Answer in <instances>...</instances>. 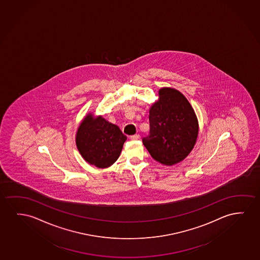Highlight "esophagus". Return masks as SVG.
Segmentation results:
<instances>
[{
    "mask_svg": "<svg viewBox=\"0 0 260 260\" xmlns=\"http://www.w3.org/2000/svg\"><path fill=\"white\" fill-rule=\"evenodd\" d=\"M130 139L131 140H139V135H135V136H130Z\"/></svg>",
    "mask_w": 260,
    "mask_h": 260,
    "instance_id": "obj_1",
    "label": "esophagus"
}]
</instances>
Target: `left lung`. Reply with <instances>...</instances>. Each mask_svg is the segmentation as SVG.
Instances as JSON below:
<instances>
[{
  "instance_id": "8db88e82",
  "label": "left lung",
  "mask_w": 260,
  "mask_h": 260,
  "mask_svg": "<svg viewBox=\"0 0 260 260\" xmlns=\"http://www.w3.org/2000/svg\"><path fill=\"white\" fill-rule=\"evenodd\" d=\"M149 137L143 143L150 156L168 167L190 153L199 135V122L186 97L175 88L158 90V100L150 109Z\"/></svg>"
}]
</instances>
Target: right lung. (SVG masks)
Listing matches in <instances>:
<instances>
[{"mask_svg":"<svg viewBox=\"0 0 260 260\" xmlns=\"http://www.w3.org/2000/svg\"><path fill=\"white\" fill-rule=\"evenodd\" d=\"M126 136L116 124L102 116L88 113L76 134L77 150L84 160L98 169H106L120 156Z\"/></svg>","mask_w":260,"mask_h":260,"instance_id":"1","label":"right lung"}]
</instances>
